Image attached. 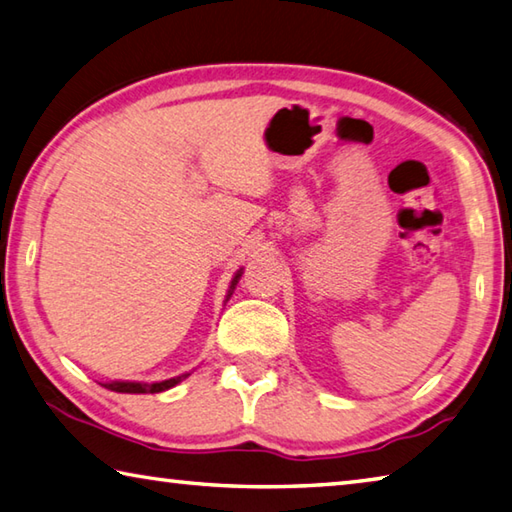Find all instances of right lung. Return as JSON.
<instances>
[{"label": "right lung", "mask_w": 512, "mask_h": 512, "mask_svg": "<svg viewBox=\"0 0 512 512\" xmlns=\"http://www.w3.org/2000/svg\"><path fill=\"white\" fill-rule=\"evenodd\" d=\"M243 272H238L234 276V281H231V287H229V294L234 292V287L238 283V278ZM182 379H187V374L182 376H176V379H167V381H160V383H131V381H113V383H102L106 390H113V392H127V394H156V392H165L169 388H173V385H178Z\"/></svg>", "instance_id": "right-lung-1"}]
</instances>
